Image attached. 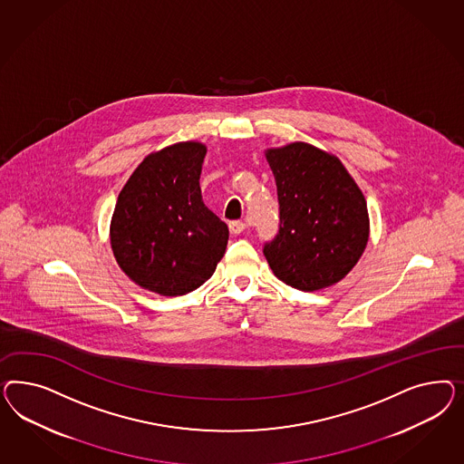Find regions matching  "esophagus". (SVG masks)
<instances>
[{
	"label": "esophagus",
	"instance_id": "esophagus-1",
	"mask_svg": "<svg viewBox=\"0 0 464 464\" xmlns=\"http://www.w3.org/2000/svg\"><path fill=\"white\" fill-rule=\"evenodd\" d=\"M245 223L243 221H231L229 223V231L233 233V235H241L243 231H245Z\"/></svg>",
	"mask_w": 464,
	"mask_h": 464
}]
</instances>
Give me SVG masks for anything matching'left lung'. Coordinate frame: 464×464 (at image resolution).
<instances>
[{
    "label": "left lung",
    "mask_w": 464,
    "mask_h": 464,
    "mask_svg": "<svg viewBox=\"0 0 464 464\" xmlns=\"http://www.w3.org/2000/svg\"><path fill=\"white\" fill-rule=\"evenodd\" d=\"M279 198V233L264 245L274 276L299 291L342 281L369 239L365 198L337 156L308 142L266 151Z\"/></svg>",
    "instance_id": "8db88e82"
}]
</instances>
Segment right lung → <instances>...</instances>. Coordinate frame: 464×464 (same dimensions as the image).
<instances>
[{"label":"right lung","mask_w":464,"mask_h":464,"mask_svg":"<svg viewBox=\"0 0 464 464\" xmlns=\"http://www.w3.org/2000/svg\"><path fill=\"white\" fill-rule=\"evenodd\" d=\"M206 146L171 144L146 156L121 190L111 245L130 281L161 295H183L214 274L227 245V226L200 194Z\"/></svg>","instance_id":"add662e5"}]
</instances>
